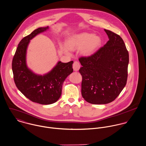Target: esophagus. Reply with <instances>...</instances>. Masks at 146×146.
I'll return each instance as SVG.
<instances>
[{
  "mask_svg": "<svg viewBox=\"0 0 146 146\" xmlns=\"http://www.w3.org/2000/svg\"><path fill=\"white\" fill-rule=\"evenodd\" d=\"M80 64L78 62H74L73 64V68L74 71H78L80 68Z\"/></svg>",
  "mask_w": 146,
  "mask_h": 146,
  "instance_id": "esophagus-1",
  "label": "esophagus"
}]
</instances>
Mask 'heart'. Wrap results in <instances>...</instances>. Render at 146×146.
I'll use <instances>...</instances> for the list:
<instances>
[{"instance_id":"1","label":"heart","mask_w":146,"mask_h":146,"mask_svg":"<svg viewBox=\"0 0 146 146\" xmlns=\"http://www.w3.org/2000/svg\"><path fill=\"white\" fill-rule=\"evenodd\" d=\"M102 44V39L92 33H82L72 35L66 40V47L60 45L61 48L66 54H69V48L71 50L81 49V54L89 56L95 54Z\"/></svg>"}]
</instances>
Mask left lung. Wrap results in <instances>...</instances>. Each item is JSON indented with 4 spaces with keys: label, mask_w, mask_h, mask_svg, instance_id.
Returning <instances> with one entry per match:
<instances>
[{
    "label": "left lung",
    "mask_w": 146,
    "mask_h": 146,
    "mask_svg": "<svg viewBox=\"0 0 146 146\" xmlns=\"http://www.w3.org/2000/svg\"><path fill=\"white\" fill-rule=\"evenodd\" d=\"M109 41L94 54L79 59L82 66L81 93L92 104H106L119 96L126 85L129 53L121 37L104 29Z\"/></svg>",
    "instance_id": "left-lung-1"
}]
</instances>
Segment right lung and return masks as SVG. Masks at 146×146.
I'll list each match as a JSON object with an SVG mask.
<instances>
[{
    "label": "right lung",
    "mask_w": 146,
    "mask_h": 146,
    "mask_svg": "<svg viewBox=\"0 0 146 146\" xmlns=\"http://www.w3.org/2000/svg\"><path fill=\"white\" fill-rule=\"evenodd\" d=\"M49 26L40 27L19 42L12 61L13 78L17 88L33 102L49 105L56 102L62 95V85L73 72V61H59L48 73L43 75L34 73L27 65L28 46L36 35L49 30Z\"/></svg>",
    "instance_id": "right-lung-1"
}]
</instances>
